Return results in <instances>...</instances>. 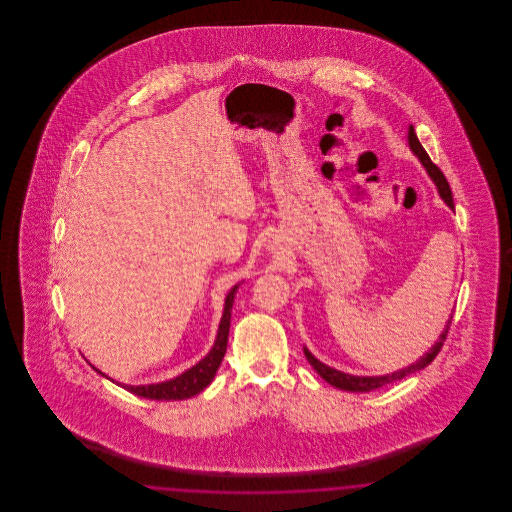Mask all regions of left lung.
I'll return each mask as SVG.
<instances>
[{
  "label": "left lung",
  "instance_id": "1",
  "mask_svg": "<svg viewBox=\"0 0 512 512\" xmlns=\"http://www.w3.org/2000/svg\"><path fill=\"white\" fill-rule=\"evenodd\" d=\"M409 146L413 149L414 153L418 155V159L422 161V165L426 167V171L428 174L432 176V180L436 182V186H438V192L441 197H443V201L453 209L455 207V203H453V194H451V188H449V182H447V178H445V174L439 171L438 165L430 159V155L426 153V149L422 147V144L418 142V138H416V134H414V128L411 126L409 128ZM449 326H451V320L447 322V326H445V330H443V334L439 336L438 343L422 357V359H418L414 365L407 366V368H403V370H399V372H393V374H388V376H351V374H345V372H340V370H334V368H330V366L322 365L320 361H317L307 349H305V357H307V361L311 363V366L317 370L318 374L328 382V384H332L334 388H338V390L345 391H372L378 390V388H382V386H386V384H391V382H397V380H401V378H405V376H409V374H413V372H418V370H422L424 366L430 365L436 357H438L439 349H441V345H443V341L447 338V332H449Z\"/></svg>",
  "mask_w": 512,
  "mask_h": 512
}]
</instances>
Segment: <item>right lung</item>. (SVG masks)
Masks as SVG:
<instances>
[{"label": "right lung", "mask_w": 512, "mask_h": 512, "mask_svg": "<svg viewBox=\"0 0 512 512\" xmlns=\"http://www.w3.org/2000/svg\"><path fill=\"white\" fill-rule=\"evenodd\" d=\"M236 290H238V286H234L232 292L226 295L224 315L220 318L217 341H215L213 349L209 351V355L205 359H201L197 365L192 366L190 370H186L184 374L176 376L174 380H169V382L151 384V386H122V388L130 391V393H136L140 397L155 399V401H180V399L194 397L199 391L205 390L211 384V380L215 378L220 363H222V357L226 353L230 317H232V305H234Z\"/></svg>", "instance_id": "1"}]
</instances>
